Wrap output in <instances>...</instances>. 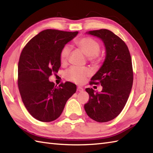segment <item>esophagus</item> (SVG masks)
<instances>
[{
    "label": "esophagus",
    "mask_w": 153,
    "mask_h": 153,
    "mask_svg": "<svg viewBox=\"0 0 153 153\" xmlns=\"http://www.w3.org/2000/svg\"><path fill=\"white\" fill-rule=\"evenodd\" d=\"M77 91H79V92H82L83 91V89L82 88V87H77Z\"/></svg>",
    "instance_id": "esophagus-1"
}]
</instances>
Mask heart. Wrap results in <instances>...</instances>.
Segmentation results:
<instances>
[{
    "label": "heart",
    "instance_id": "heart-1",
    "mask_svg": "<svg viewBox=\"0 0 153 153\" xmlns=\"http://www.w3.org/2000/svg\"><path fill=\"white\" fill-rule=\"evenodd\" d=\"M76 45L79 47L83 54L88 57L91 62H96L98 59V54L100 51L99 43L91 37H83L77 40ZM70 47L65 45L62 48L60 53V60L62 63H66L69 57ZM90 74V71L87 68L71 67L65 73L66 79L76 83H83L87 76Z\"/></svg>",
    "mask_w": 153,
    "mask_h": 153
}]
</instances>
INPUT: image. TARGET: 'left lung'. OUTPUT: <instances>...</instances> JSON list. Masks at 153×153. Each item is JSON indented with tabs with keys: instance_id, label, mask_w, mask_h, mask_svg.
I'll list each match as a JSON object with an SVG mask.
<instances>
[{
	"instance_id": "1",
	"label": "left lung",
	"mask_w": 153,
	"mask_h": 153,
	"mask_svg": "<svg viewBox=\"0 0 153 153\" xmlns=\"http://www.w3.org/2000/svg\"><path fill=\"white\" fill-rule=\"evenodd\" d=\"M86 33L102 40L106 57L90 82L91 85L100 83L102 90L95 93L92 88H86L89 100L84 108L93 120L106 122L120 114L128 99L134 80L131 58L126 43L111 31L104 29Z\"/></svg>"
}]
</instances>
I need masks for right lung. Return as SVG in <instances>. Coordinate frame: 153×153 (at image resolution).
Returning a JSON list of instances; mask_svg holds the SVG:
<instances>
[{"mask_svg": "<svg viewBox=\"0 0 153 153\" xmlns=\"http://www.w3.org/2000/svg\"><path fill=\"white\" fill-rule=\"evenodd\" d=\"M77 34L78 31L46 30L23 48L18 62V88L25 108L39 121L56 120L76 91L74 83L67 82L56 86L48 77L61 66L62 48Z\"/></svg>", "mask_w": 153, "mask_h": 153, "instance_id": "right-lung-1", "label": "right lung"}]
</instances>
